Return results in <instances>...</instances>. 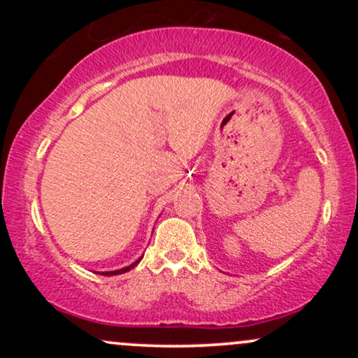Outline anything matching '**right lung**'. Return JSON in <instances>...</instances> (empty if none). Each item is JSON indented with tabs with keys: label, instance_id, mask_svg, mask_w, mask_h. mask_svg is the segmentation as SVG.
I'll use <instances>...</instances> for the list:
<instances>
[{
	"label": "right lung",
	"instance_id": "add662e5",
	"mask_svg": "<svg viewBox=\"0 0 358 358\" xmlns=\"http://www.w3.org/2000/svg\"><path fill=\"white\" fill-rule=\"evenodd\" d=\"M138 262H139V261L134 262V264L127 266V268H122V269H117V271H109V273H102V274H104V276H114V274H122V273H127V271H129V269H133L134 266L138 264Z\"/></svg>",
	"mask_w": 358,
	"mask_h": 358
}]
</instances>
